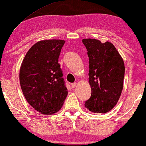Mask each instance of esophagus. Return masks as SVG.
I'll return each instance as SVG.
<instances>
[{"label": "esophagus", "instance_id": "1", "mask_svg": "<svg viewBox=\"0 0 146 146\" xmlns=\"http://www.w3.org/2000/svg\"><path fill=\"white\" fill-rule=\"evenodd\" d=\"M76 84H77L76 83V82L72 83V84H71L72 88H75L76 86Z\"/></svg>", "mask_w": 146, "mask_h": 146}]
</instances>
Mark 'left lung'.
<instances>
[{
  "label": "left lung",
  "mask_w": 146,
  "mask_h": 146,
  "mask_svg": "<svg viewBox=\"0 0 146 146\" xmlns=\"http://www.w3.org/2000/svg\"><path fill=\"white\" fill-rule=\"evenodd\" d=\"M89 57V84L92 94L85 107L94 113L108 112L116 105L123 90V58L110 42L82 40Z\"/></svg>",
  "instance_id": "8db88e82"
}]
</instances>
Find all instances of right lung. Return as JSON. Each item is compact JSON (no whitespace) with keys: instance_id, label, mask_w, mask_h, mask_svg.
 I'll list each match as a JSON object with an SVG mask.
<instances>
[{"instance_id":"right-lung-1","label":"right lung","mask_w":146,"mask_h":146,"mask_svg":"<svg viewBox=\"0 0 146 146\" xmlns=\"http://www.w3.org/2000/svg\"><path fill=\"white\" fill-rule=\"evenodd\" d=\"M65 41L46 40L35 44L25 55L19 79L26 100L42 114H53L68 95L58 58Z\"/></svg>"}]
</instances>
